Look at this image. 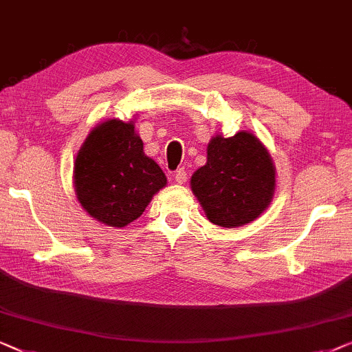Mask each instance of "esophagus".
<instances>
[{
    "mask_svg": "<svg viewBox=\"0 0 352 352\" xmlns=\"http://www.w3.org/2000/svg\"><path fill=\"white\" fill-rule=\"evenodd\" d=\"M174 178H175V182L178 183V185H183V183H185L186 178H188L186 170L185 169H178L174 174Z\"/></svg>",
    "mask_w": 352,
    "mask_h": 352,
    "instance_id": "34e87169",
    "label": "esophagus"
}]
</instances>
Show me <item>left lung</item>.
<instances>
[{"label": "left lung", "instance_id": "1", "mask_svg": "<svg viewBox=\"0 0 352 352\" xmlns=\"http://www.w3.org/2000/svg\"><path fill=\"white\" fill-rule=\"evenodd\" d=\"M190 185L212 223L244 226L273 201L276 167L252 132L239 131L232 137L217 133L207 145V162L191 175Z\"/></svg>", "mask_w": 352, "mask_h": 352}]
</instances>
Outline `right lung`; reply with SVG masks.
Masks as SVG:
<instances>
[{
  "label": "right lung",
  "mask_w": 352,
  "mask_h": 352,
  "mask_svg": "<svg viewBox=\"0 0 352 352\" xmlns=\"http://www.w3.org/2000/svg\"><path fill=\"white\" fill-rule=\"evenodd\" d=\"M166 185L164 172L145 155L132 120L102 121L76 153V199L98 223L113 228L132 223Z\"/></svg>",
  "instance_id": "1"
}]
</instances>
